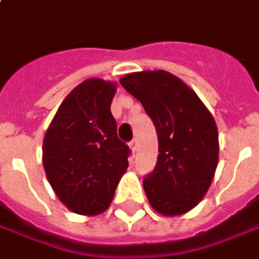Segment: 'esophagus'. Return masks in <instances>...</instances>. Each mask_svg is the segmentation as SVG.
<instances>
[{
    "mask_svg": "<svg viewBox=\"0 0 259 259\" xmlns=\"http://www.w3.org/2000/svg\"><path fill=\"white\" fill-rule=\"evenodd\" d=\"M129 146H130V148H132V151H136V150H137V146H139V144H137V140H136V139H133V140L129 143Z\"/></svg>",
    "mask_w": 259,
    "mask_h": 259,
    "instance_id": "34e87169",
    "label": "esophagus"
}]
</instances>
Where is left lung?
<instances>
[{
    "mask_svg": "<svg viewBox=\"0 0 259 259\" xmlns=\"http://www.w3.org/2000/svg\"><path fill=\"white\" fill-rule=\"evenodd\" d=\"M142 102L158 137L154 171L143 180L155 211L178 216L193 209L210 186L219 161L216 122L185 82L164 70L119 79Z\"/></svg>",
    "mask_w": 259,
    "mask_h": 259,
    "instance_id": "obj_1",
    "label": "left lung"
}]
</instances>
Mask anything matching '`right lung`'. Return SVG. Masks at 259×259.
<instances>
[{
	"mask_svg": "<svg viewBox=\"0 0 259 259\" xmlns=\"http://www.w3.org/2000/svg\"><path fill=\"white\" fill-rule=\"evenodd\" d=\"M116 82L88 78L61 102L43 139L49 184L68 210L95 216L111 205L129 167L111 104Z\"/></svg>",
	"mask_w": 259,
	"mask_h": 259,
	"instance_id": "obj_1",
	"label": "right lung"
}]
</instances>
